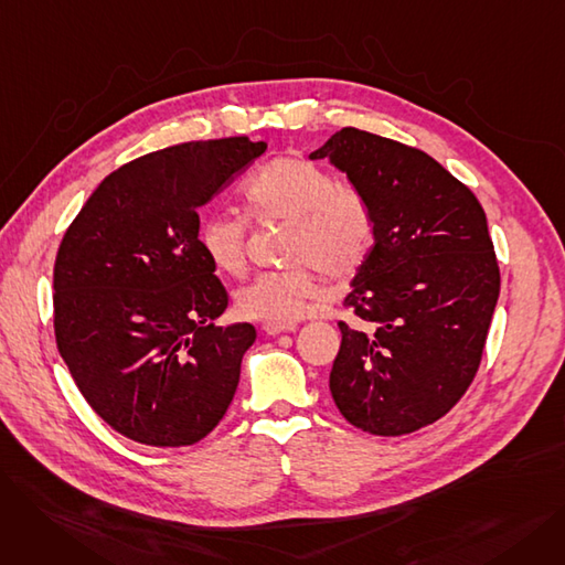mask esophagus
<instances>
[{"label": "esophagus", "mask_w": 565, "mask_h": 565, "mask_svg": "<svg viewBox=\"0 0 565 565\" xmlns=\"http://www.w3.org/2000/svg\"><path fill=\"white\" fill-rule=\"evenodd\" d=\"M298 330V322H265L263 324V332L267 337H277L281 332H295Z\"/></svg>", "instance_id": "obj_1"}]
</instances>
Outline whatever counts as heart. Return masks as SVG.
Listing matches in <instances>:
<instances>
[{
	"label": "heart",
	"mask_w": 565,
	"mask_h": 565,
	"mask_svg": "<svg viewBox=\"0 0 565 565\" xmlns=\"http://www.w3.org/2000/svg\"><path fill=\"white\" fill-rule=\"evenodd\" d=\"M245 211L258 224H288L286 273H263L235 295L237 311L267 322H295L324 295L317 270L348 281L360 270L373 237L366 196L309 160L277 158L245 188ZM199 247L217 273L241 277L247 267V224L213 213L199 226Z\"/></svg>",
	"instance_id": "1"
}]
</instances>
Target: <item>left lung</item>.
Instances as JSON below:
<instances>
[{
	"instance_id": "8db88e82",
	"label": "left lung",
	"mask_w": 565,
	"mask_h": 565,
	"mask_svg": "<svg viewBox=\"0 0 565 565\" xmlns=\"http://www.w3.org/2000/svg\"><path fill=\"white\" fill-rule=\"evenodd\" d=\"M330 160L366 196L373 247L343 302L330 392L343 417L396 437L444 417L479 371L499 265L479 199L419 148L343 128Z\"/></svg>"
}]
</instances>
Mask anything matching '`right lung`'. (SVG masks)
I'll return each instance as SVG.
<instances>
[{
	"instance_id": "add662e5",
	"label": "right lung",
	"mask_w": 565,
	"mask_h": 565,
	"mask_svg": "<svg viewBox=\"0 0 565 565\" xmlns=\"http://www.w3.org/2000/svg\"><path fill=\"white\" fill-rule=\"evenodd\" d=\"M265 141H188L111 171L54 260V337L77 390L116 433L188 447L226 414L249 322L217 328L228 295L199 247V207Z\"/></svg>"
}]
</instances>
